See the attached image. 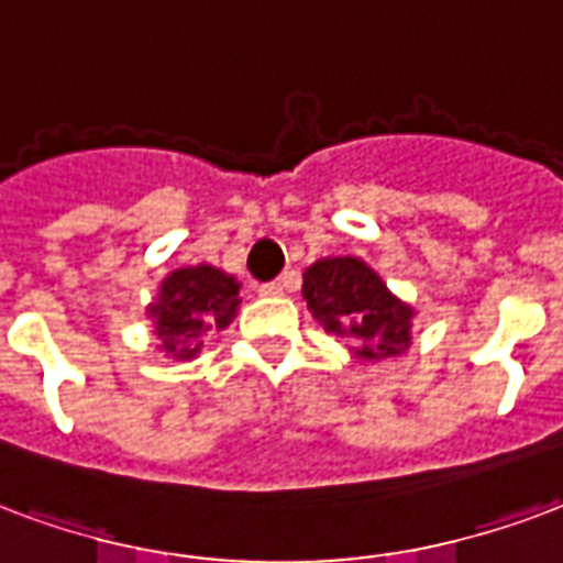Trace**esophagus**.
Here are the masks:
<instances>
[{
    "instance_id": "1",
    "label": "esophagus",
    "mask_w": 563,
    "mask_h": 563,
    "mask_svg": "<svg viewBox=\"0 0 563 563\" xmlns=\"http://www.w3.org/2000/svg\"><path fill=\"white\" fill-rule=\"evenodd\" d=\"M260 295L262 298H277V295H283V286L280 283H262Z\"/></svg>"
}]
</instances>
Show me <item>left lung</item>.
I'll list each match as a JSON object with an SVG mask.
<instances>
[{
	"mask_svg": "<svg viewBox=\"0 0 563 563\" xmlns=\"http://www.w3.org/2000/svg\"><path fill=\"white\" fill-rule=\"evenodd\" d=\"M303 301L328 334L352 340L357 357L402 355L415 310L357 256H328L303 271Z\"/></svg>",
	"mask_w": 563,
	"mask_h": 563,
	"instance_id": "left-lung-1",
	"label": "left lung"
}]
</instances>
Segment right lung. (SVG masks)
<instances>
[{
	"label": "right lung",
	"mask_w": 563,
	"mask_h": 563,
	"mask_svg": "<svg viewBox=\"0 0 563 563\" xmlns=\"http://www.w3.org/2000/svg\"><path fill=\"white\" fill-rule=\"evenodd\" d=\"M239 289L241 283L214 265H190L166 274L157 301L148 303L157 349L176 361L197 357L206 336L235 319Z\"/></svg>",
	"instance_id": "1"
}]
</instances>
